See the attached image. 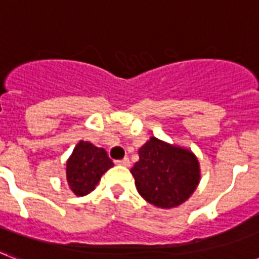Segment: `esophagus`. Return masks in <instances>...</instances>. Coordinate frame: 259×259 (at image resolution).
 <instances>
[{
    "instance_id": "34e87169",
    "label": "esophagus",
    "mask_w": 259,
    "mask_h": 259,
    "mask_svg": "<svg viewBox=\"0 0 259 259\" xmlns=\"http://www.w3.org/2000/svg\"><path fill=\"white\" fill-rule=\"evenodd\" d=\"M115 163H117V165H121V166H126V167H127V166H130V161L127 157H125L123 159H119V161H115Z\"/></svg>"
}]
</instances>
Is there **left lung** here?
<instances>
[{
	"label": "left lung",
	"instance_id": "8db88e82",
	"mask_svg": "<svg viewBox=\"0 0 259 259\" xmlns=\"http://www.w3.org/2000/svg\"><path fill=\"white\" fill-rule=\"evenodd\" d=\"M132 167L134 184L149 203L171 209L184 203L199 184V162L190 150L150 137Z\"/></svg>",
	"mask_w": 259,
	"mask_h": 259
}]
</instances>
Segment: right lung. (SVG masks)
<instances>
[{
  "label": "right lung",
  "mask_w": 259,
  "mask_h": 259,
  "mask_svg": "<svg viewBox=\"0 0 259 259\" xmlns=\"http://www.w3.org/2000/svg\"><path fill=\"white\" fill-rule=\"evenodd\" d=\"M114 163L105 149L97 148L88 141H79L66 161V181L75 195L89 194L96 189L105 171Z\"/></svg>",
  "instance_id": "obj_1"
}]
</instances>
